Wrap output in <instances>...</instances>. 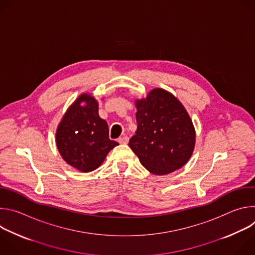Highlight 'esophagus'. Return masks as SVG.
I'll return each mask as SVG.
<instances>
[{
  "mask_svg": "<svg viewBox=\"0 0 255 255\" xmlns=\"http://www.w3.org/2000/svg\"><path fill=\"white\" fill-rule=\"evenodd\" d=\"M128 141H129V137H127V136H123V137H120V138L118 139V142H119L120 144H127Z\"/></svg>",
  "mask_w": 255,
  "mask_h": 255,
  "instance_id": "34e87169",
  "label": "esophagus"
}]
</instances>
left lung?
<instances>
[{"label":"left lung","instance_id":"8db88e82","mask_svg":"<svg viewBox=\"0 0 255 255\" xmlns=\"http://www.w3.org/2000/svg\"><path fill=\"white\" fill-rule=\"evenodd\" d=\"M136 134L129 146L150 172L167 174L190 159L196 134L184 106L170 93L152 90L146 99L136 102Z\"/></svg>","mask_w":255,"mask_h":255}]
</instances>
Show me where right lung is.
I'll use <instances>...</instances> for the list:
<instances>
[{
    "mask_svg": "<svg viewBox=\"0 0 255 255\" xmlns=\"http://www.w3.org/2000/svg\"><path fill=\"white\" fill-rule=\"evenodd\" d=\"M56 145L68 164L89 172L98 168L118 143L109 138L108 124L99 116L97 101L82 95L63 116L56 131Z\"/></svg>",
    "mask_w": 255,
    "mask_h": 255,
    "instance_id": "1",
    "label": "right lung"
}]
</instances>
